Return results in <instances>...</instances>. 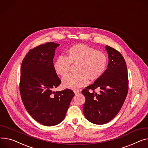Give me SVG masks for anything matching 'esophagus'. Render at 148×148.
I'll return each instance as SVG.
<instances>
[{"label": "esophagus", "instance_id": "esophagus-1", "mask_svg": "<svg viewBox=\"0 0 148 148\" xmlns=\"http://www.w3.org/2000/svg\"><path fill=\"white\" fill-rule=\"evenodd\" d=\"M73 92L75 94H78L79 92H80V90H77V89H76V90H74Z\"/></svg>", "mask_w": 148, "mask_h": 148}]
</instances>
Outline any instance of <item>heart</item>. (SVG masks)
<instances>
[{"label":"heart","instance_id":"obj_1","mask_svg":"<svg viewBox=\"0 0 148 148\" xmlns=\"http://www.w3.org/2000/svg\"><path fill=\"white\" fill-rule=\"evenodd\" d=\"M67 58L60 56L54 63V69L59 75L69 72L71 63H78L77 74H68L63 79L66 88L76 89L86 85L88 79L95 81L104 73L107 65V57L102 52L84 44L72 47L67 53Z\"/></svg>","mask_w":148,"mask_h":148}]
</instances>
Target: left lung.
Returning <instances> with one entry per match:
<instances>
[{
	"label": "left lung",
	"instance_id": "left-lung-1",
	"mask_svg": "<svg viewBox=\"0 0 148 148\" xmlns=\"http://www.w3.org/2000/svg\"><path fill=\"white\" fill-rule=\"evenodd\" d=\"M108 56L107 69L94 83L82 90L85 97L83 111L85 118L95 124L107 123L120 110L128 92V73L123 56L108 45L105 47ZM99 88V94L94 89ZM92 89L93 92H88Z\"/></svg>",
	"mask_w": 148,
	"mask_h": 148
}]
</instances>
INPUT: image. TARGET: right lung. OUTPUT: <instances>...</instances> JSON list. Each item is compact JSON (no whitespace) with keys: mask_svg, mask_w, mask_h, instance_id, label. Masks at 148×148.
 <instances>
[{"mask_svg":"<svg viewBox=\"0 0 148 148\" xmlns=\"http://www.w3.org/2000/svg\"><path fill=\"white\" fill-rule=\"evenodd\" d=\"M59 45L49 42L30 50L21 67L22 102L31 117L46 126H56L64 120L75 95L69 89L53 91L61 84L53 64L55 50Z\"/></svg>","mask_w":148,"mask_h":148,"instance_id":"add662e5","label":"right lung"}]
</instances>
